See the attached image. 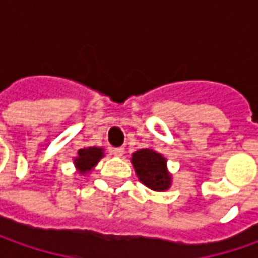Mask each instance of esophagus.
Returning <instances> with one entry per match:
<instances>
[{
	"instance_id": "1",
	"label": "esophagus",
	"mask_w": 258,
	"mask_h": 258,
	"mask_svg": "<svg viewBox=\"0 0 258 258\" xmlns=\"http://www.w3.org/2000/svg\"><path fill=\"white\" fill-rule=\"evenodd\" d=\"M112 152H113L114 156H122L124 154V148L123 146H119V148H113L112 149Z\"/></svg>"
}]
</instances>
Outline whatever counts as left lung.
<instances>
[{
	"mask_svg": "<svg viewBox=\"0 0 258 258\" xmlns=\"http://www.w3.org/2000/svg\"><path fill=\"white\" fill-rule=\"evenodd\" d=\"M132 164L139 181L154 191H166L171 186V175L166 169V159L151 148L132 154Z\"/></svg>",
	"mask_w": 258,
	"mask_h": 258,
	"instance_id": "left-lung-1",
	"label": "left lung"
}]
</instances>
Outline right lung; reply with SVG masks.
<instances>
[{"label": "right lung", "mask_w": 258, "mask_h": 258, "mask_svg": "<svg viewBox=\"0 0 258 258\" xmlns=\"http://www.w3.org/2000/svg\"><path fill=\"white\" fill-rule=\"evenodd\" d=\"M103 156V148L89 146V148L79 149L75 159L76 168L80 173L90 172Z\"/></svg>", "instance_id": "add662e5"}]
</instances>
